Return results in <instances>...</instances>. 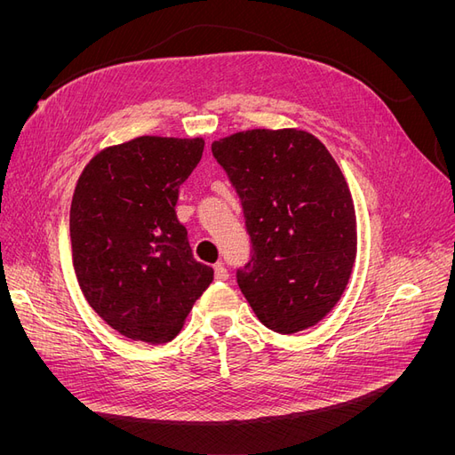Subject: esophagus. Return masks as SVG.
<instances>
[{
    "label": "esophagus",
    "mask_w": 455,
    "mask_h": 455,
    "mask_svg": "<svg viewBox=\"0 0 455 455\" xmlns=\"http://www.w3.org/2000/svg\"><path fill=\"white\" fill-rule=\"evenodd\" d=\"M214 277H216V281H228L229 279V271L224 267V264L214 266Z\"/></svg>",
    "instance_id": "obj_1"
}]
</instances>
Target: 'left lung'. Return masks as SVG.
Masks as SVG:
<instances>
[{
	"instance_id": "left-lung-1",
	"label": "left lung",
	"mask_w": 455,
	"mask_h": 455,
	"mask_svg": "<svg viewBox=\"0 0 455 455\" xmlns=\"http://www.w3.org/2000/svg\"><path fill=\"white\" fill-rule=\"evenodd\" d=\"M241 199L251 259L237 284L279 334L319 323L346 291L356 254L351 191L313 134L254 129L212 144Z\"/></svg>"
}]
</instances>
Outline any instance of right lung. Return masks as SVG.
<instances>
[{
    "instance_id": "obj_1",
    "label": "right lung",
    "mask_w": 455,
    "mask_h": 455,
    "mask_svg": "<svg viewBox=\"0 0 455 455\" xmlns=\"http://www.w3.org/2000/svg\"><path fill=\"white\" fill-rule=\"evenodd\" d=\"M201 139L140 136L102 149L81 172L70 209L72 259L89 306L119 334L171 341L214 279L178 222L180 186Z\"/></svg>"
}]
</instances>
